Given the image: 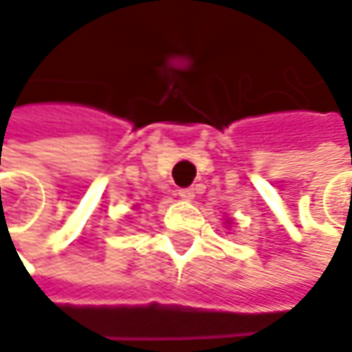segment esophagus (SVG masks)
<instances>
[{"label": "esophagus", "instance_id": "1", "mask_svg": "<svg viewBox=\"0 0 352 352\" xmlns=\"http://www.w3.org/2000/svg\"><path fill=\"white\" fill-rule=\"evenodd\" d=\"M178 196H180L182 200H192V198H194V190H192V188H180V190H178Z\"/></svg>", "mask_w": 352, "mask_h": 352}]
</instances>
